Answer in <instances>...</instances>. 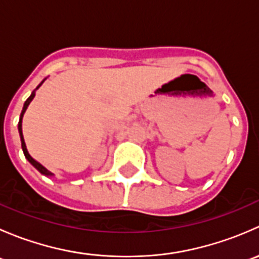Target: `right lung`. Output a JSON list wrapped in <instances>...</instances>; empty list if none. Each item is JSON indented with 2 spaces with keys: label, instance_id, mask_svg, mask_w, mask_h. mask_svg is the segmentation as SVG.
Masks as SVG:
<instances>
[{
  "label": "right lung",
  "instance_id": "1",
  "mask_svg": "<svg viewBox=\"0 0 259 259\" xmlns=\"http://www.w3.org/2000/svg\"><path fill=\"white\" fill-rule=\"evenodd\" d=\"M44 82V81H42ZM41 82V83H42ZM41 83L40 85L37 86V88H36V90H37L38 88H40L41 86ZM35 98V91H32V94H31L30 95V98L27 99V100L25 101V104H23V108H22V111H21V115H20V121H18V133H20V138H21V145H22V150H23V154H25V156H26V159H27L28 161H30L31 164H32L33 166H35L36 169H37L38 171H40L41 174H44V176H46V177H52L54 176V174L51 173V171H49L48 169L45 168V166L44 165H41L40 163H38V161H36L35 159L32 158V156L30 155V154H28V151H27V148H26V144H25V139H23V134H22V117H23V114H25V111H26V109H27V106L30 105V103L31 101H32V99Z\"/></svg>",
  "mask_w": 259,
  "mask_h": 259
}]
</instances>
